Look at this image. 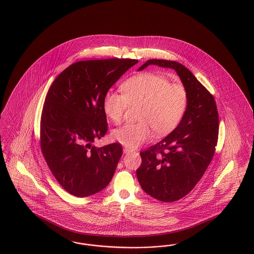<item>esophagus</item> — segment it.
<instances>
[{
    "label": "esophagus",
    "instance_id": "1",
    "mask_svg": "<svg viewBox=\"0 0 254 254\" xmlns=\"http://www.w3.org/2000/svg\"><path fill=\"white\" fill-rule=\"evenodd\" d=\"M123 151L125 154H128V153L132 152V150H131V149H128V148H124Z\"/></svg>",
    "mask_w": 254,
    "mask_h": 254
}]
</instances>
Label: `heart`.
Returning a JSON list of instances; mask_svg holds the SVG:
<instances>
[{"instance_id":"1","label":"heart","mask_w":254,"mask_h":254,"mask_svg":"<svg viewBox=\"0 0 254 254\" xmlns=\"http://www.w3.org/2000/svg\"><path fill=\"white\" fill-rule=\"evenodd\" d=\"M122 94L108 92L103 101L106 117L115 124L123 118L127 104L140 107L135 124H126L113 131L114 139L128 148H137L150 140L152 131L163 137L174 130L185 115L188 92L180 83H169L163 75L142 73L132 76L121 86Z\"/></svg>"}]
</instances>
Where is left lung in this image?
I'll return each mask as SVG.
<instances>
[{
	"label": "left lung",
	"instance_id": "left-lung-1",
	"mask_svg": "<svg viewBox=\"0 0 254 254\" xmlns=\"http://www.w3.org/2000/svg\"><path fill=\"white\" fill-rule=\"evenodd\" d=\"M154 64L174 69L188 92V107L179 126L150 150L141 151L137 178L154 199L171 202L191 191L213 157L219 117L213 95L189 69L176 61L151 59L137 71Z\"/></svg>",
	"mask_w": 254,
	"mask_h": 254
}]
</instances>
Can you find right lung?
I'll use <instances>...</instances> for the list:
<instances>
[{"instance_id":"right-lung-1","label":"right lung","mask_w":254,"mask_h":254,"mask_svg":"<svg viewBox=\"0 0 254 254\" xmlns=\"http://www.w3.org/2000/svg\"><path fill=\"white\" fill-rule=\"evenodd\" d=\"M137 62L117 58L76 62L49 89L41 114V151L56 180L74 196L101 191L114 177L122 146L97 149L93 142L107 133L103 101L108 90Z\"/></svg>"}]
</instances>
